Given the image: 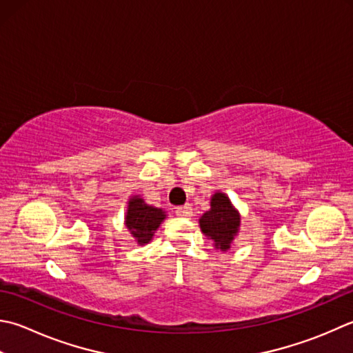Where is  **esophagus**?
Returning a JSON list of instances; mask_svg holds the SVG:
<instances>
[{"label":"esophagus","mask_w":353,"mask_h":353,"mask_svg":"<svg viewBox=\"0 0 353 353\" xmlns=\"http://www.w3.org/2000/svg\"><path fill=\"white\" fill-rule=\"evenodd\" d=\"M176 214L179 217H191L192 214V208L190 205H183V206H179V208H176Z\"/></svg>","instance_id":"1"}]
</instances>
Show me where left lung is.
I'll list each match as a JSON object with an SVG mask.
<instances>
[{"mask_svg": "<svg viewBox=\"0 0 353 353\" xmlns=\"http://www.w3.org/2000/svg\"><path fill=\"white\" fill-rule=\"evenodd\" d=\"M210 206L211 208L199 219L200 231L212 241L216 250L230 251L240 232V212L222 191L214 192Z\"/></svg>", "mask_w": 353, "mask_h": 353, "instance_id": "left-lung-1", "label": "left lung"}]
</instances>
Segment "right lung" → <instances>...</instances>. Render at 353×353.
Instances as JSON below:
<instances>
[{"instance_id": "add662e5", "label": "right lung", "mask_w": 353, "mask_h": 353, "mask_svg": "<svg viewBox=\"0 0 353 353\" xmlns=\"http://www.w3.org/2000/svg\"><path fill=\"white\" fill-rule=\"evenodd\" d=\"M165 219H167V211L148 205L139 194H133L128 199L123 225L137 246H143L153 240L154 232Z\"/></svg>"}]
</instances>
